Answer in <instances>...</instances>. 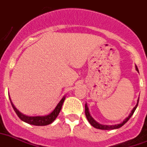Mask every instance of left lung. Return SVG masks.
<instances>
[{"instance_id":"8db88e82","label":"left lung","mask_w":147,"mask_h":147,"mask_svg":"<svg viewBox=\"0 0 147 147\" xmlns=\"http://www.w3.org/2000/svg\"><path fill=\"white\" fill-rule=\"evenodd\" d=\"M136 70L139 72V69H138V67L137 66H136ZM138 103H139V99H138ZM138 103L136 104V106L133 108V110H131V113L129 114V116L128 117H126V118L124 120V121L121 123V124H118V125H101V124H98V122H96L94 119L92 117V116L90 115V113H89V110H88V106L87 104H85V116H86L87 119H88V121L89 122L91 125H92L94 128H98V129H102V130H110V129H116V128H119L122 127L123 125H125L126 122L128 121V120L130 119V117L132 116V114L134 113L135 112V110L136 109L137 106H138Z\"/></svg>"}]
</instances>
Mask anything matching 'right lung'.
Segmentation results:
<instances>
[{
	"label": "right lung",
	"instance_id": "add662e5",
	"mask_svg": "<svg viewBox=\"0 0 147 147\" xmlns=\"http://www.w3.org/2000/svg\"><path fill=\"white\" fill-rule=\"evenodd\" d=\"M64 100H65V96L61 99L60 102H59L58 103L57 106H56V107L55 108V110H53L51 113H49V115L41 117L26 116L24 114H22V113H20L19 110L16 108V107L14 106L13 103H12V102L11 101V100L10 101L11 104L12 106V107H13L15 112L16 113L18 117H19V118L21 119L22 121H23L24 122H26V123H28L30 125H37V126H45V125H49V124H51V123H52V122L55 120V118L57 117V116L59 115V113L60 112L61 108H62V106H63Z\"/></svg>",
	"mask_w": 147,
	"mask_h": 147
}]
</instances>
